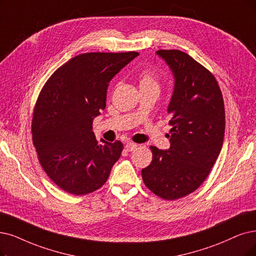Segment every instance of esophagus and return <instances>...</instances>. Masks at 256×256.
<instances>
[{
  "mask_svg": "<svg viewBox=\"0 0 256 256\" xmlns=\"http://www.w3.org/2000/svg\"><path fill=\"white\" fill-rule=\"evenodd\" d=\"M125 148L127 151H134L138 148V144H136V142H126Z\"/></svg>",
  "mask_w": 256,
  "mask_h": 256,
  "instance_id": "1",
  "label": "esophagus"
}]
</instances>
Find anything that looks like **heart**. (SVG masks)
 Segmentation results:
<instances>
[{"instance_id": "heart-1", "label": "heart", "mask_w": 256, "mask_h": 256, "mask_svg": "<svg viewBox=\"0 0 256 256\" xmlns=\"http://www.w3.org/2000/svg\"><path fill=\"white\" fill-rule=\"evenodd\" d=\"M140 88H158V76L156 71L152 68L142 69L138 74Z\"/></svg>"}]
</instances>
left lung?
Returning a JSON list of instances; mask_svg holds the SVG:
<instances>
[{"mask_svg":"<svg viewBox=\"0 0 256 256\" xmlns=\"http://www.w3.org/2000/svg\"><path fill=\"white\" fill-rule=\"evenodd\" d=\"M172 70L174 90L168 106L170 148L151 146L152 162L142 170L146 187L173 200L196 191L222 150L224 106L214 76L180 50H158Z\"/></svg>","mask_w":256,"mask_h":256,"instance_id":"left-lung-1","label":"left lung"}]
</instances>
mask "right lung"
<instances>
[{"label": "right lung", "instance_id": "obj_1", "mask_svg": "<svg viewBox=\"0 0 256 256\" xmlns=\"http://www.w3.org/2000/svg\"><path fill=\"white\" fill-rule=\"evenodd\" d=\"M138 56L136 51L78 54L56 69L40 90L32 142L40 166L64 191L85 196L98 190L120 158L122 142L98 144L92 122L106 107L111 78Z\"/></svg>", "mask_w": 256, "mask_h": 256}]
</instances>
